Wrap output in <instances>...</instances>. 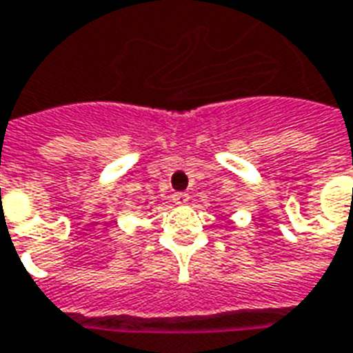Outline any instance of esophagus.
Segmentation results:
<instances>
[{
  "label": "esophagus",
  "mask_w": 353,
  "mask_h": 353,
  "mask_svg": "<svg viewBox=\"0 0 353 353\" xmlns=\"http://www.w3.org/2000/svg\"><path fill=\"white\" fill-rule=\"evenodd\" d=\"M172 200H174L177 205H185V203L189 202V194H187V192H174V194H172Z\"/></svg>",
  "instance_id": "esophagus-1"
}]
</instances>
